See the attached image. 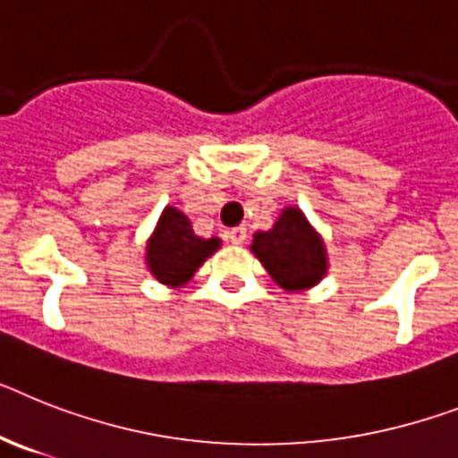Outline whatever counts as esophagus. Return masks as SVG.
Masks as SVG:
<instances>
[{
  "label": "esophagus",
  "mask_w": 458,
  "mask_h": 458,
  "mask_svg": "<svg viewBox=\"0 0 458 458\" xmlns=\"http://www.w3.org/2000/svg\"><path fill=\"white\" fill-rule=\"evenodd\" d=\"M245 226H233V229H229V232H226V238H229V241H232V243H236V245H241L245 241Z\"/></svg>",
  "instance_id": "esophagus-1"
}]
</instances>
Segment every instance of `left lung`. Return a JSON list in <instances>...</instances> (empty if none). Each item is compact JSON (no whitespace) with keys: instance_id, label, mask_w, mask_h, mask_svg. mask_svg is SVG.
Returning <instances> with one entry per match:
<instances>
[{"instance_id":"left-lung-1","label":"left lung","mask_w":458,"mask_h":458,"mask_svg":"<svg viewBox=\"0 0 458 458\" xmlns=\"http://www.w3.org/2000/svg\"><path fill=\"white\" fill-rule=\"evenodd\" d=\"M252 252L281 288H311L325 274V248L297 208L283 210L271 232L255 233Z\"/></svg>"}]
</instances>
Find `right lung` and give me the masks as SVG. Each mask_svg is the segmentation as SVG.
<instances>
[{"instance_id":"add662e5","label":"right lung","mask_w":458,"mask_h":458,"mask_svg":"<svg viewBox=\"0 0 458 458\" xmlns=\"http://www.w3.org/2000/svg\"><path fill=\"white\" fill-rule=\"evenodd\" d=\"M217 238L196 236L180 210L165 208L147 248V264L161 283L180 285L194 276L206 257L217 250Z\"/></svg>"}]
</instances>
